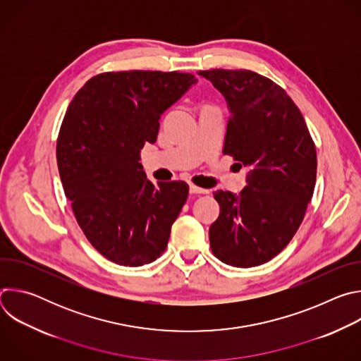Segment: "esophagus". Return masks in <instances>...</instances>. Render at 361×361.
<instances>
[{
	"label": "esophagus",
	"instance_id": "obj_1",
	"mask_svg": "<svg viewBox=\"0 0 361 361\" xmlns=\"http://www.w3.org/2000/svg\"><path fill=\"white\" fill-rule=\"evenodd\" d=\"M190 192H191V194H207L209 190H204V188H201V187H197V185L191 184V185H190Z\"/></svg>",
	"mask_w": 361,
	"mask_h": 361
}]
</instances>
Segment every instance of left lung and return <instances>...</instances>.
<instances>
[{"instance_id":"obj_1","label":"left lung","mask_w":361,"mask_h":361,"mask_svg":"<svg viewBox=\"0 0 361 361\" xmlns=\"http://www.w3.org/2000/svg\"><path fill=\"white\" fill-rule=\"evenodd\" d=\"M198 75L212 81L227 102L223 152L248 170L238 194L214 192L220 214L209 231L212 250L228 266L264 264L290 243L313 197L314 142L293 99L271 80L248 70Z\"/></svg>"}]
</instances>
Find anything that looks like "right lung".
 <instances>
[{
  "mask_svg": "<svg viewBox=\"0 0 361 361\" xmlns=\"http://www.w3.org/2000/svg\"><path fill=\"white\" fill-rule=\"evenodd\" d=\"M195 82L178 71L104 73L70 102L57 140L64 192L88 241L116 264H148L167 247L188 184H152L140 151L156 142L161 116Z\"/></svg>",
  "mask_w": 361,
  "mask_h": 361,
  "instance_id": "right-lung-1",
  "label": "right lung"
}]
</instances>
